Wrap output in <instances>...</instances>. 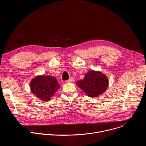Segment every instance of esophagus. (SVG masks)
Listing matches in <instances>:
<instances>
[{"label":"esophagus","instance_id":"34e87169","mask_svg":"<svg viewBox=\"0 0 146 146\" xmlns=\"http://www.w3.org/2000/svg\"><path fill=\"white\" fill-rule=\"evenodd\" d=\"M73 78L72 77H70L68 80H66V82L67 83H69V82H73Z\"/></svg>","mask_w":146,"mask_h":146}]
</instances>
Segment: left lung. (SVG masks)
<instances>
[{"label": "left lung", "mask_w": 146, "mask_h": 146, "mask_svg": "<svg viewBox=\"0 0 146 146\" xmlns=\"http://www.w3.org/2000/svg\"><path fill=\"white\" fill-rule=\"evenodd\" d=\"M76 85L89 97L95 98L106 91L109 79L103 73L92 70L85 75L84 79L77 82Z\"/></svg>", "instance_id": "1"}]
</instances>
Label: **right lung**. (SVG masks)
<instances>
[{"mask_svg": "<svg viewBox=\"0 0 146 146\" xmlns=\"http://www.w3.org/2000/svg\"><path fill=\"white\" fill-rule=\"evenodd\" d=\"M60 87L55 77L49 75L37 76L30 82L33 94L43 102L50 100Z\"/></svg>", "mask_w": 146, "mask_h": 146, "instance_id": "right-lung-1", "label": "right lung"}]
</instances>
